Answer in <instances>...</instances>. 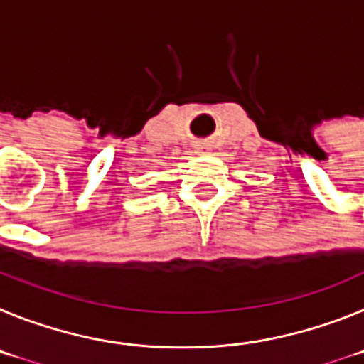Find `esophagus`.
I'll return each instance as SVG.
<instances>
[{"mask_svg":"<svg viewBox=\"0 0 364 364\" xmlns=\"http://www.w3.org/2000/svg\"><path fill=\"white\" fill-rule=\"evenodd\" d=\"M210 151V147L205 146V144H198L197 146V153H208Z\"/></svg>","mask_w":364,"mask_h":364,"instance_id":"esophagus-1","label":"esophagus"}]
</instances>
